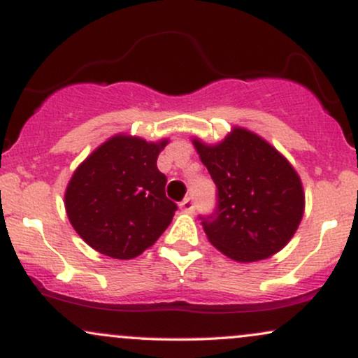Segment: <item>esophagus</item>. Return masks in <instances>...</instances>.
Instances as JSON below:
<instances>
[{
  "instance_id": "obj_1",
  "label": "esophagus",
  "mask_w": 358,
  "mask_h": 358,
  "mask_svg": "<svg viewBox=\"0 0 358 358\" xmlns=\"http://www.w3.org/2000/svg\"><path fill=\"white\" fill-rule=\"evenodd\" d=\"M180 208H182L183 212H193L195 210V200H193L192 196H187V199H183L182 202H180Z\"/></svg>"
}]
</instances>
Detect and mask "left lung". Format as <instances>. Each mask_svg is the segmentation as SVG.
Masks as SVG:
<instances>
[{"instance_id": "left-lung-1", "label": "left lung", "mask_w": 358, "mask_h": 358, "mask_svg": "<svg viewBox=\"0 0 358 358\" xmlns=\"http://www.w3.org/2000/svg\"><path fill=\"white\" fill-rule=\"evenodd\" d=\"M217 188L215 210L199 215L208 241L234 261L252 262L281 250L305 208L299 176L250 131L236 127L220 145L193 141Z\"/></svg>"}]
</instances>
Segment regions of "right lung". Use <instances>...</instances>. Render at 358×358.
I'll return each instance as SVG.
<instances>
[{
	"label": "right lung",
	"mask_w": 358,
	"mask_h": 358,
	"mask_svg": "<svg viewBox=\"0 0 358 358\" xmlns=\"http://www.w3.org/2000/svg\"><path fill=\"white\" fill-rule=\"evenodd\" d=\"M166 141L114 136L77 168L65 208L77 234L114 259H133L166 231L176 203L165 193L156 159Z\"/></svg>",
	"instance_id": "obj_1"
}]
</instances>
